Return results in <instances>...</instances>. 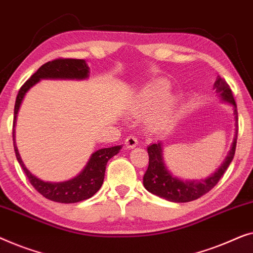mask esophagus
Wrapping results in <instances>:
<instances>
[{
  "instance_id": "1",
  "label": "esophagus",
  "mask_w": 253,
  "mask_h": 253,
  "mask_svg": "<svg viewBox=\"0 0 253 253\" xmlns=\"http://www.w3.org/2000/svg\"><path fill=\"white\" fill-rule=\"evenodd\" d=\"M137 144H138V140H137L136 136H134V135H129V136L126 137L125 145H126L128 149H131V148L136 147Z\"/></svg>"
}]
</instances>
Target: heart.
<instances>
[{"label":"heart","instance_id":"1","mask_svg":"<svg viewBox=\"0 0 253 253\" xmlns=\"http://www.w3.org/2000/svg\"><path fill=\"white\" fill-rule=\"evenodd\" d=\"M169 89V84L164 80H157L145 86L135 98L134 104L131 106V113L135 116H144L151 112L159 104L152 115V122L163 119L173 106V99L166 97Z\"/></svg>","mask_w":253,"mask_h":253}]
</instances>
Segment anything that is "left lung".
<instances>
[{"label": "left lung", "mask_w": 253, "mask_h": 253, "mask_svg": "<svg viewBox=\"0 0 253 253\" xmlns=\"http://www.w3.org/2000/svg\"><path fill=\"white\" fill-rule=\"evenodd\" d=\"M214 86L216 91L219 92L223 101L229 102L233 104L235 119L237 122V106L236 103H235L233 92L232 89H230L229 84L221 77L218 76ZM236 141L237 133L234 138L232 150L229 151L228 156H227V158L225 159L222 165L220 166V169L212 176L202 181H182L174 177L167 170L165 164H164L161 142L149 145V166L143 176V184L145 189L150 191L151 194L156 195V196L163 197L166 201L174 203L191 202L202 197L203 195L208 194L210 190L214 188L215 184L219 182L221 176L225 174L227 169H228V166L230 165V163H232L235 156Z\"/></svg>", "instance_id": "8db88e82"}]
</instances>
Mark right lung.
Returning <instances> with one entry per match:
<instances>
[{"label": "right lung", "instance_id": "1", "mask_svg": "<svg viewBox=\"0 0 253 253\" xmlns=\"http://www.w3.org/2000/svg\"><path fill=\"white\" fill-rule=\"evenodd\" d=\"M88 69L86 62L84 59L74 58H56L50 62L43 64L23 86L20 87L17 95L15 103V116H13V128H12V138L13 148H15L17 161L20 164L21 169L28 177L30 183L38 190L42 196L50 199V201L58 203H78L84 199L90 198L97 193L99 188L102 187L103 180H104L105 167L109 159L117 155L120 150V145L116 147L105 148L97 150L91 155L87 166L79 175L74 179L60 183H50L44 182L37 176H34L28 170L21 161L18 149L15 144V124L17 113H18L20 103L23 101L26 91L32 86H34L40 79H84L88 77Z\"/></svg>", "mask_w": 253, "mask_h": 253}]
</instances>
